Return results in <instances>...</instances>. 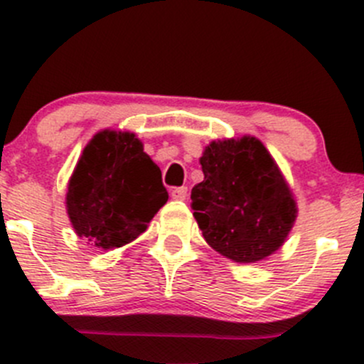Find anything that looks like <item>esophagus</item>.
Listing matches in <instances>:
<instances>
[{
	"label": "esophagus",
	"instance_id": "1",
	"mask_svg": "<svg viewBox=\"0 0 364 364\" xmlns=\"http://www.w3.org/2000/svg\"><path fill=\"white\" fill-rule=\"evenodd\" d=\"M186 192H188V190H186V186H179V188H172V192H171V197L174 200H185L186 199Z\"/></svg>",
	"mask_w": 364,
	"mask_h": 364
}]
</instances>
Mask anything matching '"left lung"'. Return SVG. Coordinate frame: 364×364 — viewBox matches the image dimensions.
Here are the masks:
<instances>
[{
    "label": "left lung",
    "instance_id": "obj_1",
    "mask_svg": "<svg viewBox=\"0 0 364 364\" xmlns=\"http://www.w3.org/2000/svg\"><path fill=\"white\" fill-rule=\"evenodd\" d=\"M192 209L205 243L237 264L273 255L287 240L297 204L266 146L253 135L209 142Z\"/></svg>",
    "mask_w": 364,
    "mask_h": 364
}]
</instances>
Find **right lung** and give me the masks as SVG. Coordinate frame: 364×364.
Returning a JSON list of instances; mask_svg holds the SVG:
<instances>
[{"mask_svg": "<svg viewBox=\"0 0 364 364\" xmlns=\"http://www.w3.org/2000/svg\"><path fill=\"white\" fill-rule=\"evenodd\" d=\"M167 199L160 167L141 139L105 128L87 142L70 176L67 213L77 236L112 250L137 240Z\"/></svg>", "mask_w": 364, "mask_h": 364, "instance_id": "obj_1", "label": "right lung"}]
</instances>
